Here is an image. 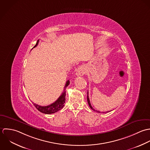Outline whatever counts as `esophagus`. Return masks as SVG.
<instances>
[{
	"label": "esophagus",
	"mask_w": 150,
	"mask_h": 150,
	"mask_svg": "<svg viewBox=\"0 0 150 150\" xmlns=\"http://www.w3.org/2000/svg\"><path fill=\"white\" fill-rule=\"evenodd\" d=\"M85 74V70L83 66L79 67L76 71V75L77 76H83Z\"/></svg>",
	"instance_id": "obj_1"
}]
</instances>
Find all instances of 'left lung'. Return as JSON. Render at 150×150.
I'll list each match as a JSON object with an SVG mask.
<instances>
[{
	"label": "left lung",
	"instance_id": "obj_1",
	"mask_svg": "<svg viewBox=\"0 0 150 150\" xmlns=\"http://www.w3.org/2000/svg\"><path fill=\"white\" fill-rule=\"evenodd\" d=\"M87 100H88V104H89V107H90V108L91 109V110H93V111H96V110H95L93 107H92V106L91 105V104H90V100H89V95H88V96H87ZM97 112H100V111H96ZM103 113H104V112H103Z\"/></svg>",
	"mask_w": 150,
	"mask_h": 150
}]
</instances>
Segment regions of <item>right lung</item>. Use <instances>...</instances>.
<instances>
[{
  "label": "right lung",
  "mask_w": 150,
  "mask_h": 150,
  "mask_svg": "<svg viewBox=\"0 0 150 150\" xmlns=\"http://www.w3.org/2000/svg\"><path fill=\"white\" fill-rule=\"evenodd\" d=\"M39 41V40H38L36 45L33 47H35L37 46V45H38ZM69 83H70L69 81H67L64 87V91L62 92V94L59 97V98L54 103L47 106H40L34 103L33 104L34 106L36 108V109L38 111L46 114H51L59 111L62 108V107L64 105V103L65 102V96H66L65 88L69 85Z\"/></svg>",
  "instance_id": "obj_1"
}]
</instances>
